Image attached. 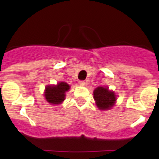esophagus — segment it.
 Instances as JSON below:
<instances>
[{
	"label": "esophagus",
	"mask_w": 159,
	"mask_h": 159,
	"mask_svg": "<svg viewBox=\"0 0 159 159\" xmlns=\"http://www.w3.org/2000/svg\"><path fill=\"white\" fill-rule=\"evenodd\" d=\"M79 84L80 85V86H85V84H86V82L84 80H81L79 82Z\"/></svg>",
	"instance_id": "obj_1"
}]
</instances>
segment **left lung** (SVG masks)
Wrapping results in <instances>:
<instances>
[{
	"instance_id": "1",
	"label": "left lung",
	"mask_w": 159,
	"mask_h": 159,
	"mask_svg": "<svg viewBox=\"0 0 159 159\" xmlns=\"http://www.w3.org/2000/svg\"><path fill=\"white\" fill-rule=\"evenodd\" d=\"M94 99L99 110H109L115 105L116 95L107 88L98 87L94 90Z\"/></svg>"
}]
</instances>
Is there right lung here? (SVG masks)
Here are the masks:
<instances>
[{
  "mask_svg": "<svg viewBox=\"0 0 159 159\" xmlns=\"http://www.w3.org/2000/svg\"><path fill=\"white\" fill-rule=\"evenodd\" d=\"M70 86L65 82H60L57 85H49L45 88L44 96L49 103L58 105L65 99V93Z\"/></svg>",
  "mask_w": 159,
  "mask_h": 159,
  "instance_id": "add662e5",
  "label": "right lung"
}]
</instances>
